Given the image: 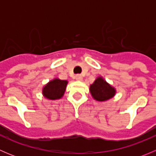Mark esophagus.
I'll list each match as a JSON object with an SVG mask.
<instances>
[{"label": "esophagus", "instance_id": "obj_1", "mask_svg": "<svg viewBox=\"0 0 156 156\" xmlns=\"http://www.w3.org/2000/svg\"><path fill=\"white\" fill-rule=\"evenodd\" d=\"M82 76H81V75H75V79L77 80V81H81L82 80Z\"/></svg>", "mask_w": 156, "mask_h": 156}]
</instances>
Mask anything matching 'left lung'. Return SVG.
I'll list each match as a JSON object with an SVG mask.
<instances>
[{"mask_svg":"<svg viewBox=\"0 0 156 156\" xmlns=\"http://www.w3.org/2000/svg\"><path fill=\"white\" fill-rule=\"evenodd\" d=\"M90 92L94 100L103 102L112 98L116 90L102 77H98L94 82L90 85Z\"/></svg>","mask_w":156,"mask_h":156,"instance_id":"1","label":"left lung"}]
</instances>
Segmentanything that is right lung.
Returning a JSON list of instances; mask_svg holds the SVG:
<instances>
[{
	"mask_svg": "<svg viewBox=\"0 0 156 156\" xmlns=\"http://www.w3.org/2000/svg\"><path fill=\"white\" fill-rule=\"evenodd\" d=\"M68 81L66 80H60L59 78H54L49 81L43 87L42 94L45 98L48 100H55L62 98L66 91Z\"/></svg>",
	"mask_w": 156,
	"mask_h": 156,
	"instance_id": "add662e5",
	"label": "right lung"
}]
</instances>
